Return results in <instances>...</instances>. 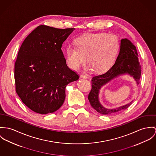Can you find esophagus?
Wrapping results in <instances>:
<instances>
[{"label": "esophagus", "instance_id": "34e87169", "mask_svg": "<svg viewBox=\"0 0 156 156\" xmlns=\"http://www.w3.org/2000/svg\"><path fill=\"white\" fill-rule=\"evenodd\" d=\"M81 78H85V79H86V78H88V76H87V75L82 74V75H81Z\"/></svg>", "mask_w": 156, "mask_h": 156}]
</instances>
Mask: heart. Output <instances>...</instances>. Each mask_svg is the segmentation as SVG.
<instances>
[{
  "label": "heart",
  "instance_id": "b5f03b06",
  "mask_svg": "<svg viewBox=\"0 0 156 156\" xmlns=\"http://www.w3.org/2000/svg\"><path fill=\"white\" fill-rule=\"evenodd\" d=\"M74 43L76 48L69 46L66 51V64L73 70L84 65L87 58L94 71L104 72L113 63L119 49L118 38L105 33H86Z\"/></svg>",
  "mask_w": 156,
  "mask_h": 156
}]
</instances>
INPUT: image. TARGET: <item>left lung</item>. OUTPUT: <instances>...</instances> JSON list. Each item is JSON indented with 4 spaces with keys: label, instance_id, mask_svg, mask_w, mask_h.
I'll list each match as a JSON object with an SVG mask.
<instances>
[{
    "label": "left lung",
    "instance_id": "8db88e82",
    "mask_svg": "<svg viewBox=\"0 0 156 156\" xmlns=\"http://www.w3.org/2000/svg\"><path fill=\"white\" fill-rule=\"evenodd\" d=\"M141 66L138 61V55L135 46L129 40L122 39L120 51L113 65L107 71L94 75L91 80L92 88L88 96L91 106L102 115H110L127 108L132 102L113 109H107L103 107L98 100L99 90L101 86L114 78L125 73L132 76L138 84L141 77Z\"/></svg>",
    "mask_w": 156,
    "mask_h": 156
}]
</instances>
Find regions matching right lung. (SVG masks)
I'll return each mask as SVG.
<instances>
[{
	"label": "right lung",
	"mask_w": 156,
	"mask_h": 156,
	"mask_svg": "<svg viewBox=\"0 0 156 156\" xmlns=\"http://www.w3.org/2000/svg\"><path fill=\"white\" fill-rule=\"evenodd\" d=\"M73 30L39 25L19 50L15 63V90L36 113L46 115L58 110L65 101L66 85L80 78L67 66L61 50Z\"/></svg>",
	"instance_id": "add662e5"
}]
</instances>
